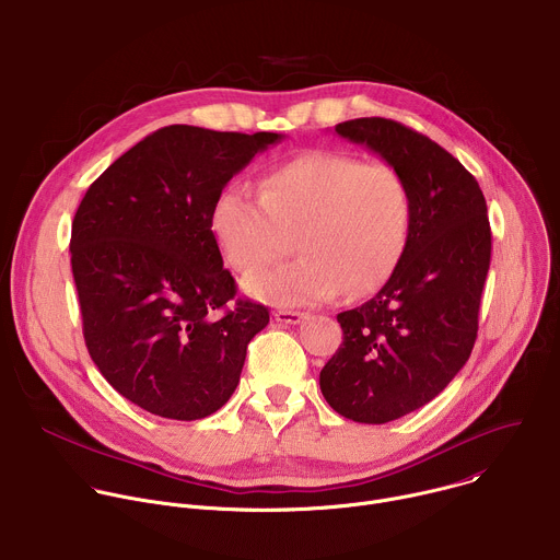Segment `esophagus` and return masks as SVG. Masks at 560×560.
<instances>
[{
  "label": "esophagus",
  "mask_w": 560,
  "mask_h": 560,
  "mask_svg": "<svg viewBox=\"0 0 560 560\" xmlns=\"http://www.w3.org/2000/svg\"><path fill=\"white\" fill-rule=\"evenodd\" d=\"M272 316L279 325H299L305 318L303 312H294V310H277Z\"/></svg>",
  "instance_id": "obj_1"
}]
</instances>
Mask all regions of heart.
<instances>
[{
	"label": "heart",
	"mask_w": 560,
	"mask_h": 560,
	"mask_svg": "<svg viewBox=\"0 0 560 560\" xmlns=\"http://www.w3.org/2000/svg\"><path fill=\"white\" fill-rule=\"evenodd\" d=\"M413 222L405 175L389 162L345 151L299 153L261 182V194L229 184L211 211L224 261L242 272L267 265L298 237L302 257L244 281L264 303L303 307L378 292L400 266Z\"/></svg>",
	"instance_id": "heart-1"
}]
</instances>
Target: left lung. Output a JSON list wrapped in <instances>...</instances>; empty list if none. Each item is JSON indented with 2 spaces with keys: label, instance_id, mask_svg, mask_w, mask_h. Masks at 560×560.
Wrapping results in <instances>:
<instances>
[{
  "label": "left lung",
  "instance_id": "1",
  "mask_svg": "<svg viewBox=\"0 0 560 560\" xmlns=\"http://www.w3.org/2000/svg\"><path fill=\"white\" fill-rule=\"evenodd\" d=\"M334 131L394 164L411 191L400 266L374 299L336 316L342 345L320 369L336 413L385 424L431 402L470 358L490 268L488 209L464 164L402 122L355 118Z\"/></svg>",
  "mask_w": 560,
  "mask_h": 560
}]
</instances>
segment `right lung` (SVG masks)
I'll list each match as a JSON object with an SVG mask.
<instances>
[{
	"label": "right lung",
	"mask_w": 560,
	"mask_h": 560,
	"mask_svg": "<svg viewBox=\"0 0 560 560\" xmlns=\"http://www.w3.org/2000/svg\"><path fill=\"white\" fill-rule=\"evenodd\" d=\"M281 138L168 125L109 164L79 205L70 253L88 351L153 416L191 422L222 409L270 320L261 303L235 301L211 211L231 177Z\"/></svg>",
	"instance_id": "right-lung-1"
}]
</instances>
